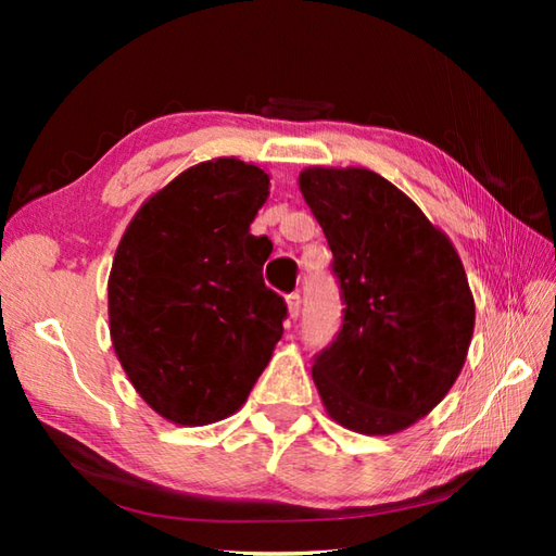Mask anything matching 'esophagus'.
I'll list each match as a JSON object with an SVG mask.
<instances>
[{"instance_id":"1","label":"esophagus","mask_w":556,"mask_h":556,"mask_svg":"<svg viewBox=\"0 0 556 556\" xmlns=\"http://www.w3.org/2000/svg\"><path fill=\"white\" fill-rule=\"evenodd\" d=\"M287 308H289V316L291 318H296L299 316V312H301V296L296 294H287Z\"/></svg>"}]
</instances>
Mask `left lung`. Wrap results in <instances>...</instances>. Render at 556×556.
<instances>
[{"label":"left lung","instance_id":"obj_1","mask_svg":"<svg viewBox=\"0 0 556 556\" xmlns=\"http://www.w3.org/2000/svg\"><path fill=\"white\" fill-rule=\"evenodd\" d=\"M299 188L333 252L341 331L314 357L326 412L357 434H394L446 397L476 304L458 252L419 205L368 168H304Z\"/></svg>","mask_w":556,"mask_h":556}]
</instances>
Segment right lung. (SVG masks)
I'll use <instances>...</instances> for the list:
<instances>
[{
    "label": "right lung",
    "instance_id": "add662e5",
    "mask_svg": "<svg viewBox=\"0 0 556 556\" xmlns=\"http://www.w3.org/2000/svg\"><path fill=\"white\" fill-rule=\"evenodd\" d=\"M269 195L260 166L220 156L154 193L112 262L110 336L129 382L174 425L238 412L285 333L265 287L271 242L250 232Z\"/></svg>",
    "mask_w": 556,
    "mask_h": 556
}]
</instances>
